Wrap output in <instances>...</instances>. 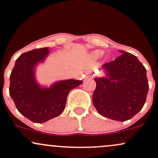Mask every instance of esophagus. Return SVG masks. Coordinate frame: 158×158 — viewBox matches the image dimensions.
<instances>
[{"instance_id": "34e87169", "label": "esophagus", "mask_w": 158, "mask_h": 158, "mask_svg": "<svg viewBox=\"0 0 158 158\" xmlns=\"http://www.w3.org/2000/svg\"><path fill=\"white\" fill-rule=\"evenodd\" d=\"M91 77H92V76H91Z\"/></svg>"}]
</instances>
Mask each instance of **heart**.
Here are the masks:
<instances>
[{
	"label": "heart",
	"mask_w": 158,
	"mask_h": 158,
	"mask_svg": "<svg viewBox=\"0 0 158 158\" xmlns=\"http://www.w3.org/2000/svg\"><path fill=\"white\" fill-rule=\"evenodd\" d=\"M102 54H103L102 51L96 50V51H93V56L94 58H98L102 55Z\"/></svg>",
	"instance_id": "obj_1"
}]
</instances>
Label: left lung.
<instances>
[{"instance_id":"1","label":"left lung","mask_w":158,"mask_h":158,"mask_svg":"<svg viewBox=\"0 0 158 158\" xmlns=\"http://www.w3.org/2000/svg\"><path fill=\"white\" fill-rule=\"evenodd\" d=\"M116 60L104 63L106 77H96L93 102L99 114L124 122L141 110L146 103L148 82L146 69L136 56L120 51Z\"/></svg>"}]
</instances>
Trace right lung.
Masks as SVG:
<instances>
[{
  "instance_id": "right-lung-1",
  "label": "right lung",
  "mask_w": 158,
  "mask_h": 158,
  "mask_svg": "<svg viewBox=\"0 0 158 158\" xmlns=\"http://www.w3.org/2000/svg\"><path fill=\"white\" fill-rule=\"evenodd\" d=\"M49 54L48 48L24 53L16 60L10 74V95L17 110L35 123H43L64 110L68 94L82 81H58L49 88L42 87L35 79V68Z\"/></svg>"
}]
</instances>
